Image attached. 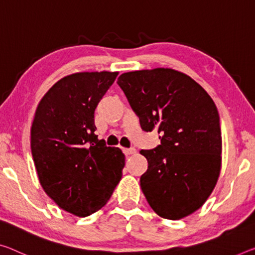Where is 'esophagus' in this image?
Here are the masks:
<instances>
[{
  "label": "esophagus",
  "instance_id": "obj_1",
  "mask_svg": "<svg viewBox=\"0 0 255 255\" xmlns=\"http://www.w3.org/2000/svg\"><path fill=\"white\" fill-rule=\"evenodd\" d=\"M123 152L127 156H128V155H133V154H135L136 152V149L135 148H123Z\"/></svg>",
  "mask_w": 255,
  "mask_h": 255
}]
</instances>
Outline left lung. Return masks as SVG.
Masks as SVG:
<instances>
[{
	"label": "left lung",
	"mask_w": 255,
	"mask_h": 255,
	"mask_svg": "<svg viewBox=\"0 0 255 255\" xmlns=\"http://www.w3.org/2000/svg\"><path fill=\"white\" fill-rule=\"evenodd\" d=\"M117 84L141 128L157 130L160 144L141 150L148 168L140 186L159 217L179 220L204 204L221 170L220 117L207 92L171 68L124 73Z\"/></svg>",
	"instance_id": "left-lung-1"
}]
</instances>
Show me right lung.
Here are the masks:
<instances>
[{"label": "right lung", "instance_id": "obj_1", "mask_svg": "<svg viewBox=\"0 0 255 255\" xmlns=\"http://www.w3.org/2000/svg\"><path fill=\"white\" fill-rule=\"evenodd\" d=\"M117 72L68 75L37 106L30 148L43 189L60 209L77 217L97 212L122 178L125 156L95 134V111Z\"/></svg>", "mask_w": 255, "mask_h": 255}]
</instances>
